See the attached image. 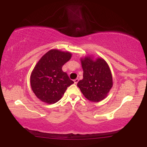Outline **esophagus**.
Instances as JSON below:
<instances>
[{
    "label": "esophagus",
    "instance_id": "34e87169",
    "mask_svg": "<svg viewBox=\"0 0 147 147\" xmlns=\"http://www.w3.org/2000/svg\"><path fill=\"white\" fill-rule=\"evenodd\" d=\"M79 82V79H75V80H74V83H75V84H77V83H78Z\"/></svg>",
    "mask_w": 147,
    "mask_h": 147
}]
</instances>
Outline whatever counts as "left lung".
Returning <instances> with one entry per match:
<instances>
[{
    "label": "left lung",
    "mask_w": 147,
    "mask_h": 147,
    "mask_svg": "<svg viewBox=\"0 0 147 147\" xmlns=\"http://www.w3.org/2000/svg\"><path fill=\"white\" fill-rule=\"evenodd\" d=\"M83 69V79L77 84L84 97L92 102L105 99L113 87L111 69L102 57L86 56L80 59Z\"/></svg>",
    "instance_id": "obj_1"
}]
</instances>
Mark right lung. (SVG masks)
Returning a JSON list of instances; mask_svg holds the SVG:
<instances>
[{"mask_svg":"<svg viewBox=\"0 0 147 147\" xmlns=\"http://www.w3.org/2000/svg\"><path fill=\"white\" fill-rule=\"evenodd\" d=\"M71 57L70 52L52 49L37 62L30 76V84L38 99L46 104H55L74 83L62 70V66Z\"/></svg>","mask_w":147,"mask_h":147,"instance_id":"add662e5","label":"right lung"}]
</instances>
